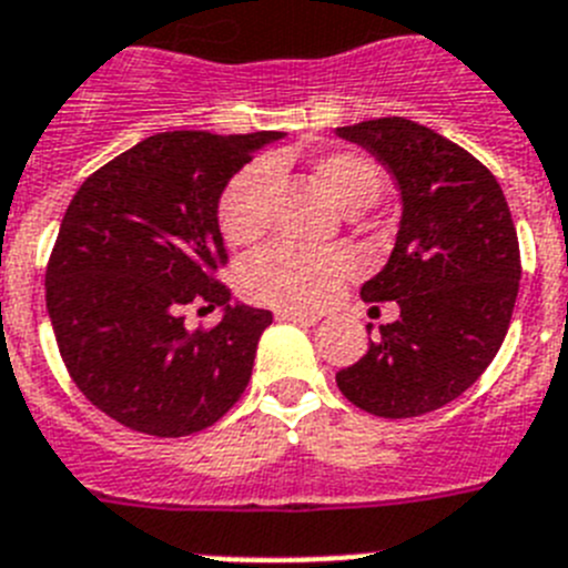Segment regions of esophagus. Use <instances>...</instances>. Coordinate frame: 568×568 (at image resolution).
<instances>
[{
    "label": "esophagus",
    "mask_w": 568,
    "mask_h": 568,
    "mask_svg": "<svg viewBox=\"0 0 568 568\" xmlns=\"http://www.w3.org/2000/svg\"><path fill=\"white\" fill-rule=\"evenodd\" d=\"M277 320H288V323H303V325H314L320 320V314H308V312H291V308H280Z\"/></svg>",
    "instance_id": "34e87169"
}]
</instances>
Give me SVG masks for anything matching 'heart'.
Instances as JSON below:
<instances>
[{
	"label": "heart",
	"mask_w": 568,
	"mask_h": 568,
	"mask_svg": "<svg viewBox=\"0 0 568 568\" xmlns=\"http://www.w3.org/2000/svg\"><path fill=\"white\" fill-rule=\"evenodd\" d=\"M280 156L268 165H280ZM248 162L225 182L216 202V225L229 245L243 248L256 243L265 231V191L271 168ZM308 174L337 209L348 214L372 209L383 194V168L374 156L352 148L320 151L308 160ZM352 256L343 248H300L268 245L245 260L240 268V288L248 300L277 308H317L348 277Z\"/></svg>",
	"instance_id": "1"
}]
</instances>
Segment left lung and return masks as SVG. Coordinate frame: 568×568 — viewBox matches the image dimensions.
<instances>
[{
  "label": "left lung",
  "mask_w": 568,
  "mask_h": 568,
  "mask_svg": "<svg viewBox=\"0 0 568 568\" xmlns=\"http://www.w3.org/2000/svg\"><path fill=\"white\" fill-rule=\"evenodd\" d=\"M337 136L372 151L403 200L386 268L359 288L366 303L394 300L400 317L379 325L337 386L377 417H420L460 397L509 332L520 288L509 202L489 168L420 122L383 116Z\"/></svg>",
  "instance_id": "obj_1"
}]
</instances>
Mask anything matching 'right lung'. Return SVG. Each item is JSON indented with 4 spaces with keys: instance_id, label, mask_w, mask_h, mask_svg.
<instances>
[{
    "instance_id": "obj_1",
    "label": "right lung",
    "mask_w": 568,
    "mask_h": 568,
    "mask_svg": "<svg viewBox=\"0 0 568 568\" xmlns=\"http://www.w3.org/2000/svg\"><path fill=\"white\" fill-rule=\"evenodd\" d=\"M283 131H165L93 171L68 205L45 271L48 317L68 374L111 420L154 437L214 426L251 379L271 312L216 280L225 182ZM191 304L224 308L191 333Z\"/></svg>"
}]
</instances>
